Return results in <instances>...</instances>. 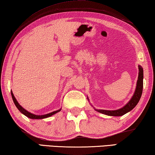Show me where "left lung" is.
I'll return each instance as SVG.
<instances>
[{
    "label": "left lung",
    "mask_w": 155,
    "mask_h": 155,
    "mask_svg": "<svg viewBox=\"0 0 155 155\" xmlns=\"http://www.w3.org/2000/svg\"><path fill=\"white\" fill-rule=\"evenodd\" d=\"M143 87V70L141 66L138 65V77L137 86H136L134 93L132 97L127 103V104L117 110H103L97 109V108H94V110L99 113L109 115V116H122V115L126 114L127 113L131 111L137 105L140 97H141ZM87 100H88V98H87Z\"/></svg>",
    "instance_id": "8db88e82"
}]
</instances>
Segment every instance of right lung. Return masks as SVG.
Instances as JSON below:
<instances>
[{"instance_id": "add662e5", "label": "right lung", "mask_w": 155, "mask_h": 155, "mask_svg": "<svg viewBox=\"0 0 155 155\" xmlns=\"http://www.w3.org/2000/svg\"><path fill=\"white\" fill-rule=\"evenodd\" d=\"M11 94H12V100L14 103H15V104L16 106V107H17L18 110L22 114H24V115H26V117H29V118L31 119H44V118H47V117H51V115H54L56 114V113H58L59 111H61V108H60L59 110H55V111H53L51 113H49V114H45V115H35L33 114H32L31 112H28V110H26L25 108H23L21 106L18 102L17 101V100H16L15 95H14L12 91H11Z\"/></svg>"}]
</instances>
